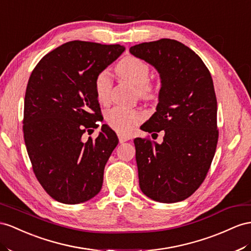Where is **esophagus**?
<instances>
[{
    "label": "esophagus",
    "mask_w": 251,
    "mask_h": 251,
    "mask_svg": "<svg viewBox=\"0 0 251 251\" xmlns=\"http://www.w3.org/2000/svg\"><path fill=\"white\" fill-rule=\"evenodd\" d=\"M118 137H119L120 143H124L130 139L129 136H126V134H123V133H118Z\"/></svg>",
    "instance_id": "esophagus-1"
}]
</instances>
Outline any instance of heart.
<instances>
[{
  "label": "heart",
  "instance_id": "obj_1",
  "mask_svg": "<svg viewBox=\"0 0 251 251\" xmlns=\"http://www.w3.org/2000/svg\"><path fill=\"white\" fill-rule=\"evenodd\" d=\"M117 73L122 78L129 81L137 87L140 98L144 100H153L157 96V89L150 82L151 71L147 64L136 57H126L117 66ZM94 88L98 100L100 104H107L110 98L112 88L111 77L107 71H101L95 77ZM143 114L137 109H128L124 107H114L106 113L108 124L119 132H129L134 125L140 123Z\"/></svg>",
  "mask_w": 251,
  "mask_h": 251
}]
</instances>
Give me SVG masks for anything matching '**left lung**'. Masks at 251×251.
Listing matches in <instances>:
<instances>
[{"label": "left lung", "instance_id": "8db88e82", "mask_svg": "<svg viewBox=\"0 0 251 251\" xmlns=\"http://www.w3.org/2000/svg\"><path fill=\"white\" fill-rule=\"evenodd\" d=\"M129 52L151 64L161 79L156 112L141 129L163 130V142L133 140L140 189L159 202L184 201L203 182L216 150L213 80L201 57L179 41L144 42Z\"/></svg>", "mask_w": 251, "mask_h": 251}]
</instances>
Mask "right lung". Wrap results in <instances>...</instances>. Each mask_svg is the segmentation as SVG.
<instances>
[{"label": "right lung", "mask_w": 251, "mask_h": 251, "mask_svg": "<svg viewBox=\"0 0 251 251\" xmlns=\"http://www.w3.org/2000/svg\"><path fill=\"white\" fill-rule=\"evenodd\" d=\"M125 50L120 44L70 41L47 54L30 74L23 133L35 175L55 201L76 204L98 195L119 139L101 125L95 140L82 134L102 121L95 77Z\"/></svg>", "instance_id": "add662e5"}]
</instances>
